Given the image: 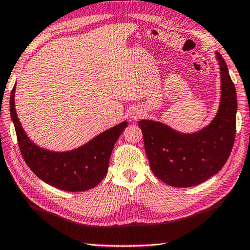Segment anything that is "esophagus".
<instances>
[{
    "mask_svg": "<svg viewBox=\"0 0 250 250\" xmlns=\"http://www.w3.org/2000/svg\"><path fill=\"white\" fill-rule=\"evenodd\" d=\"M142 116H143V111H142V109H140V108H132L130 110L129 117L132 121L139 120Z\"/></svg>",
    "mask_w": 250,
    "mask_h": 250,
    "instance_id": "34e87169",
    "label": "esophagus"
}]
</instances>
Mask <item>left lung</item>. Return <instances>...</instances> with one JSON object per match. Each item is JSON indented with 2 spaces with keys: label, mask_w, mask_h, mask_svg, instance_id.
<instances>
[{
  "label": "left lung",
  "mask_w": 250,
  "mask_h": 250,
  "mask_svg": "<svg viewBox=\"0 0 250 250\" xmlns=\"http://www.w3.org/2000/svg\"><path fill=\"white\" fill-rule=\"evenodd\" d=\"M221 70V100L214 119L196 132L184 133L155 120H140L145 149L153 174L174 188H192L225 166L234 146L237 97L225 61L215 52Z\"/></svg>",
  "instance_id": "8db88e82"
}]
</instances>
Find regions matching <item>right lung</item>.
Returning a JSON list of instances; mask_svg holds the SVG:
<instances>
[{
	"label": "right lung",
	"instance_id": "right-lung-1",
	"mask_svg": "<svg viewBox=\"0 0 250 250\" xmlns=\"http://www.w3.org/2000/svg\"><path fill=\"white\" fill-rule=\"evenodd\" d=\"M15 86L10 97V112L21 153L28 167L45 183L62 191H88L98 185L107 174L113 146L128 122L122 121L73 150L44 149L27 137L21 125L15 109Z\"/></svg>",
	"mask_w": 250,
	"mask_h": 250
}]
</instances>
